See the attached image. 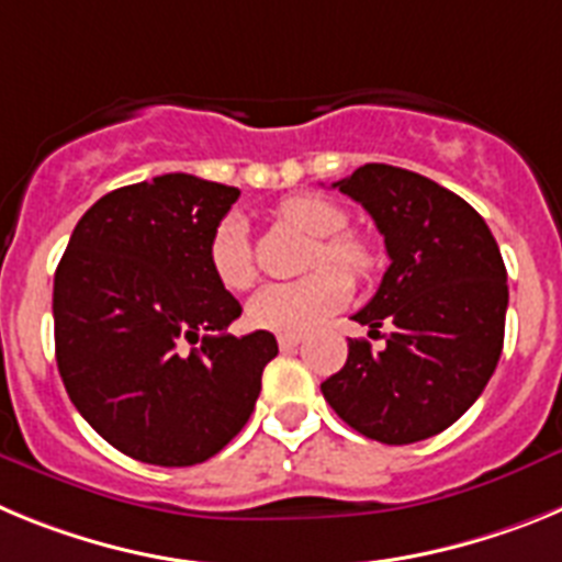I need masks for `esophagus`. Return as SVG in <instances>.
I'll return each mask as SVG.
<instances>
[{
  "instance_id": "1",
  "label": "esophagus",
  "mask_w": 562,
  "mask_h": 562,
  "mask_svg": "<svg viewBox=\"0 0 562 562\" xmlns=\"http://www.w3.org/2000/svg\"><path fill=\"white\" fill-rule=\"evenodd\" d=\"M301 340H304L301 335H278V346H281V351L297 349V346H301Z\"/></svg>"
}]
</instances>
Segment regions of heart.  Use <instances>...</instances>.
I'll use <instances>...</instances> for the list:
<instances>
[{"mask_svg": "<svg viewBox=\"0 0 562 562\" xmlns=\"http://www.w3.org/2000/svg\"><path fill=\"white\" fill-rule=\"evenodd\" d=\"M278 220L317 238L312 267L329 261L360 278L369 276L374 267L371 247L342 233L349 225V216L335 202H326L321 196H290L278 205ZM207 258H211L213 276L220 278V284L227 290H247L256 281L247 227L238 216H227L216 225ZM349 292V278L335 267H324L301 281L261 286L247 304V317L258 329L278 331V335H304L335 315L346 304Z\"/></svg>", "mask_w": 562, "mask_h": 562, "instance_id": "heart-1", "label": "heart"}]
</instances>
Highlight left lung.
<instances>
[{"label":"left lung","instance_id":"left-lung-1","mask_svg":"<svg viewBox=\"0 0 562 562\" xmlns=\"http://www.w3.org/2000/svg\"><path fill=\"white\" fill-rule=\"evenodd\" d=\"M335 188L385 238L391 265L355 321L376 335L389 324L391 335L382 351L349 340V360L321 391L369 439H428L479 400L498 366L509 304L504 258L479 213L422 173L369 162Z\"/></svg>","mask_w":562,"mask_h":562}]
</instances>
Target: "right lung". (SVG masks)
Listing matches in <instances>:
<instances>
[{
	"instance_id": "1",
	"label": "right lung",
	"mask_w": 562,
	"mask_h": 562,
	"mask_svg": "<svg viewBox=\"0 0 562 562\" xmlns=\"http://www.w3.org/2000/svg\"><path fill=\"white\" fill-rule=\"evenodd\" d=\"M238 188L162 173L117 188L69 236L53 284L56 362L78 414L146 464L191 467L245 428L270 331L233 337L207 247Z\"/></svg>"
}]
</instances>
